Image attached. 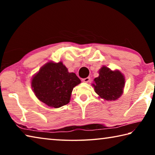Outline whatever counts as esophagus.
<instances>
[{
    "instance_id": "34e87169",
    "label": "esophagus",
    "mask_w": 155,
    "mask_h": 155,
    "mask_svg": "<svg viewBox=\"0 0 155 155\" xmlns=\"http://www.w3.org/2000/svg\"><path fill=\"white\" fill-rule=\"evenodd\" d=\"M82 81L84 83H88L90 81V77H87V78H83Z\"/></svg>"
}]
</instances>
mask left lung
<instances>
[{
	"instance_id": "left-lung-1",
	"label": "left lung",
	"mask_w": 155,
	"mask_h": 155,
	"mask_svg": "<svg viewBox=\"0 0 155 155\" xmlns=\"http://www.w3.org/2000/svg\"><path fill=\"white\" fill-rule=\"evenodd\" d=\"M92 85L99 97L106 101H115L123 93L125 78L119 70L113 71L106 66L99 70V76L94 78Z\"/></svg>"
}]
</instances>
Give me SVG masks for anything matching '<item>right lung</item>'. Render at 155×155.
<instances>
[{
	"label": "right lung",
	"instance_id": "1",
	"mask_svg": "<svg viewBox=\"0 0 155 155\" xmlns=\"http://www.w3.org/2000/svg\"><path fill=\"white\" fill-rule=\"evenodd\" d=\"M79 83L77 76L68 72L61 61H49L33 76L31 87L41 102L59 108L69 103L73 88Z\"/></svg>",
	"mask_w": 155,
	"mask_h": 155
}]
</instances>
